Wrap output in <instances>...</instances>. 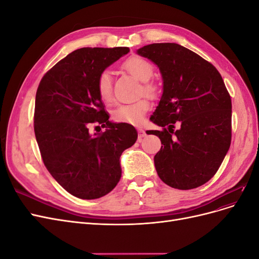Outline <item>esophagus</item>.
<instances>
[{
  "mask_svg": "<svg viewBox=\"0 0 259 259\" xmlns=\"http://www.w3.org/2000/svg\"><path fill=\"white\" fill-rule=\"evenodd\" d=\"M137 130H138V138H139V139H142V138L146 137V132L144 131V128L138 127Z\"/></svg>",
  "mask_w": 259,
  "mask_h": 259,
  "instance_id": "esophagus-1",
  "label": "esophagus"
}]
</instances>
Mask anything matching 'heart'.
<instances>
[{"instance_id":"obj_1","label":"heart","mask_w":259,"mask_h":259,"mask_svg":"<svg viewBox=\"0 0 259 259\" xmlns=\"http://www.w3.org/2000/svg\"><path fill=\"white\" fill-rule=\"evenodd\" d=\"M123 68L136 77L140 82H144L143 90L146 94L154 96L156 86L148 81L153 75V66L147 59L139 56H132L123 62ZM97 91L103 100H110L112 97V77L109 71L101 72L97 81ZM150 105L147 99H139L134 103L121 104L113 111V119L117 122L137 124L144 119L145 113L149 110Z\"/></svg>"}]
</instances>
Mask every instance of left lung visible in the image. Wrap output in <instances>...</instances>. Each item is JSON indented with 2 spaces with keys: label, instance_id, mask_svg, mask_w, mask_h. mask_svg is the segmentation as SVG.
Listing matches in <instances>:
<instances>
[{
  "label": "left lung",
  "instance_id": "obj_1",
  "mask_svg": "<svg viewBox=\"0 0 259 259\" xmlns=\"http://www.w3.org/2000/svg\"><path fill=\"white\" fill-rule=\"evenodd\" d=\"M137 54L158 66L163 94L150 120L162 131H148L162 143L154 155L163 183L189 190L207 183L231 143V98L210 62L176 43H153ZM181 127L174 131L175 123Z\"/></svg>",
  "mask_w": 259,
  "mask_h": 259
}]
</instances>
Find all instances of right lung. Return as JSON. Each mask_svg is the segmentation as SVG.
Here are the masks:
<instances>
[{"mask_svg":"<svg viewBox=\"0 0 259 259\" xmlns=\"http://www.w3.org/2000/svg\"><path fill=\"white\" fill-rule=\"evenodd\" d=\"M128 52L79 49L58 61L38 84L34 134L44 165L79 199H98L113 189L122 175L120 156L137 140L133 125L109 121L97 91L100 73ZM94 122L106 131L91 135Z\"/></svg>","mask_w":259,"mask_h":259,"instance_id":"obj_1","label":"right lung"}]
</instances>
